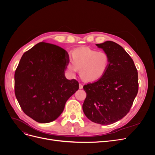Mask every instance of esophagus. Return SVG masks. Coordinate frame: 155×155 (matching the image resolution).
Returning a JSON list of instances; mask_svg holds the SVG:
<instances>
[{
    "label": "esophagus",
    "mask_w": 155,
    "mask_h": 155,
    "mask_svg": "<svg viewBox=\"0 0 155 155\" xmlns=\"http://www.w3.org/2000/svg\"><path fill=\"white\" fill-rule=\"evenodd\" d=\"M79 88H80V89H82V88H83V85H81V83H79Z\"/></svg>",
    "instance_id": "1"
}]
</instances>
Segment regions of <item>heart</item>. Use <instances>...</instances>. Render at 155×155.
Returning <instances> with one entry per match:
<instances>
[{
	"label": "heart",
	"mask_w": 155,
	"mask_h": 155,
	"mask_svg": "<svg viewBox=\"0 0 155 155\" xmlns=\"http://www.w3.org/2000/svg\"><path fill=\"white\" fill-rule=\"evenodd\" d=\"M72 62L66 64V70L74 76L79 70V75L84 81L93 82L105 76L110 65V58L105 51H96L88 48L74 50Z\"/></svg>",
	"instance_id": "b5f03b06"
}]
</instances>
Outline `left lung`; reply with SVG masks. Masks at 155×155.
Instances as JSON below:
<instances>
[{"label":"left lung","instance_id":"left-lung-1","mask_svg":"<svg viewBox=\"0 0 155 155\" xmlns=\"http://www.w3.org/2000/svg\"><path fill=\"white\" fill-rule=\"evenodd\" d=\"M110 58L109 69L99 80L83 86L87 96L83 110L93 122L109 125L130 110L138 91V72L133 60L113 41L97 44Z\"/></svg>","mask_w":155,"mask_h":155}]
</instances>
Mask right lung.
<instances>
[{"mask_svg": "<svg viewBox=\"0 0 155 155\" xmlns=\"http://www.w3.org/2000/svg\"><path fill=\"white\" fill-rule=\"evenodd\" d=\"M68 54L41 42L22 55L15 72V94L25 113L39 123H49L62 113L68 98L79 89L64 76Z\"/></svg>", "mask_w": 155, "mask_h": 155, "instance_id": "right-lung-1", "label": "right lung"}]
</instances>
